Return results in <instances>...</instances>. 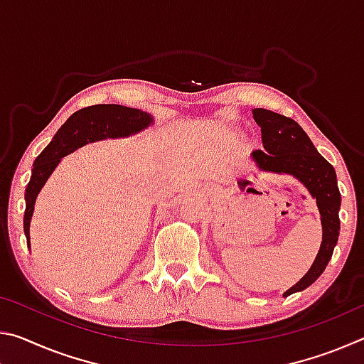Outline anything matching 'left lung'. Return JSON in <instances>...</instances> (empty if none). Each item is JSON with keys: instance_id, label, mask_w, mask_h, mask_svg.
I'll list each match as a JSON object with an SVG mask.
<instances>
[{"instance_id": "8db88e82", "label": "left lung", "mask_w": 364, "mask_h": 364, "mask_svg": "<svg viewBox=\"0 0 364 364\" xmlns=\"http://www.w3.org/2000/svg\"><path fill=\"white\" fill-rule=\"evenodd\" d=\"M257 125L262 128L263 151L257 149L250 157L263 171L292 175L316 199L323 225V242L311 268L284 295L300 292L315 282L332 257L341 230V193L336 170L313 146L297 122L267 109L252 110Z\"/></svg>"}]
</instances>
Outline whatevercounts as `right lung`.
I'll use <instances>...</instances> for the list:
<instances>
[{"instance_id":"add662e5","label":"right lung","mask_w":364,"mask_h":364,"mask_svg":"<svg viewBox=\"0 0 364 364\" xmlns=\"http://www.w3.org/2000/svg\"><path fill=\"white\" fill-rule=\"evenodd\" d=\"M152 122L151 114L139 109L119 106V104H97V106L80 109L72 114L54 134L51 143L35 159L32 178L26 189L23 231L27 236V244L30 245V220L33 215L36 196L59 165L60 159L95 141L132 136L143 132Z\"/></svg>"}]
</instances>
